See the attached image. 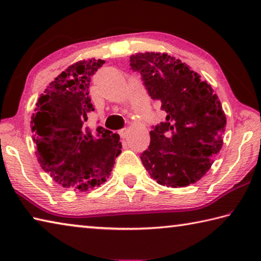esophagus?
<instances>
[{
    "mask_svg": "<svg viewBox=\"0 0 261 261\" xmlns=\"http://www.w3.org/2000/svg\"><path fill=\"white\" fill-rule=\"evenodd\" d=\"M118 134H120L121 138H126L127 135H129V130H127V129H122V130L118 131Z\"/></svg>",
    "mask_w": 261,
    "mask_h": 261,
    "instance_id": "1",
    "label": "esophagus"
}]
</instances>
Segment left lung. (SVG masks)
Instances as JSON below:
<instances>
[{
  "mask_svg": "<svg viewBox=\"0 0 261 261\" xmlns=\"http://www.w3.org/2000/svg\"><path fill=\"white\" fill-rule=\"evenodd\" d=\"M130 65L167 113L166 122L149 131L151 144L140 156L144 167L167 188L198 182L223 144L227 120L218 95L199 73L167 53H137Z\"/></svg>",
  "mask_w": 261,
  "mask_h": 261,
  "instance_id": "1",
  "label": "left lung"
}]
</instances>
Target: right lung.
<instances>
[{"label": "right lung", "instance_id": "obj_1", "mask_svg": "<svg viewBox=\"0 0 261 261\" xmlns=\"http://www.w3.org/2000/svg\"><path fill=\"white\" fill-rule=\"evenodd\" d=\"M105 61H78L59 74L38 99L31 129L38 162L63 188L86 192L103 184L121 153L120 136L85 125L94 110L91 77Z\"/></svg>", "mask_w": 261, "mask_h": 261}]
</instances>
